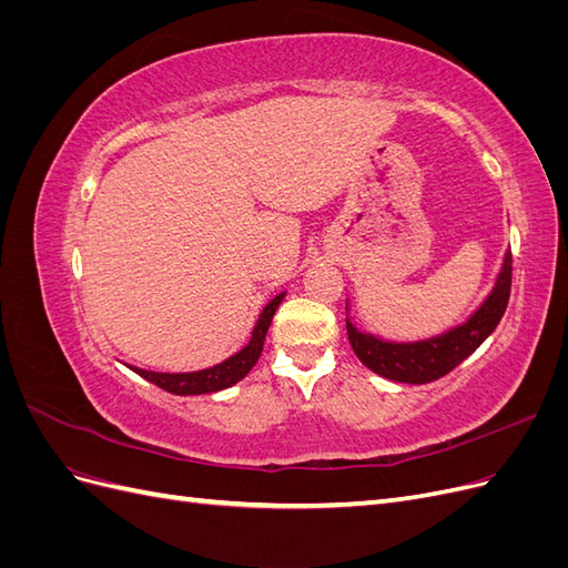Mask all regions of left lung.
Wrapping results in <instances>:
<instances>
[{"label":"left lung","instance_id":"left-lung-1","mask_svg":"<svg viewBox=\"0 0 568 568\" xmlns=\"http://www.w3.org/2000/svg\"><path fill=\"white\" fill-rule=\"evenodd\" d=\"M511 291V251L505 255L500 277L495 282L493 294L478 311L448 334L417 341V343H388L372 334L357 332L346 320L351 346L367 369L400 384H428L453 372L462 359H467L484 343L495 326L500 324Z\"/></svg>","mask_w":568,"mask_h":568}]
</instances>
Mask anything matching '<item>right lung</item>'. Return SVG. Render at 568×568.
<instances>
[{
  "mask_svg": "<svg viewBox=\"0 0 568 568\" xmlns=\"http://www.w3.org/2000/svg\"><path fill=\"white\" fill-rule=\"evenodd\" d=\"M284 294H280L277 298H272L265 311L257 317V324L253 329V336L248 341V346H244L236 355L227 357L225 363H220L215 367L201 369V372H184V374H165V372H149V369H140L132 367L136 374L144 376L146 382L156 384L159 388L175 393V395H201V393H213V390H222L236 382H242L244 376L251 372V367L257 363V357L263 353V341L265 334L270 329V322L274 311H277L282 303Z\"/></svg>",
  "mask_w": 568,
  "mask_h": 568,
  "instance_id": "1",
  "label": "right lung"
}]
</instances>
